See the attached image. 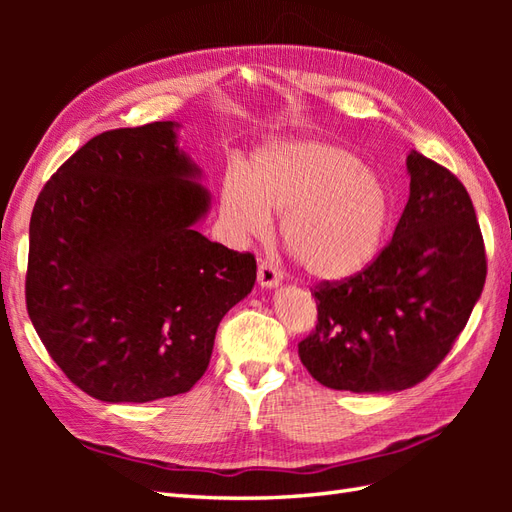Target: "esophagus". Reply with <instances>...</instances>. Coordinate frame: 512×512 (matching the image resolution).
<instances>
[{
    "label": "esophagus",
    "instance_id": "esophagus-1",
    "mask_svg": "<svg viewBox=\"0 0 512 512\" xmlns=\"http://www.w3.org/2000/svg\"><path fill=\"white\" fill-rule=\"evenodd\" d=\"M282 282V271L275 265H271L269 260H260L258 262V284L262 288H275Z\"/></svg>",
    "mask_w": 512,
    "mask_h": 512
}]
</instances>
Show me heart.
I'll return each instance as SVG.
<instances>
[{
  "instance_id": "obj_1",
  "label": "heart",
  "mask_w": 512,
  "mask_h": 512,
  "mask_svg": "<svg viewBox=\"0 0 512 512\" xmlns=\"http://www.w3.org/2000/svg\"><path fill=\"white\" fill-rule=\"evenodd\" d=\"M220 211L237 237L262 235L282 215V241L316 280L367 269L389 232L393 196L378 170L322 141H273L222 179Z\"/></svg>"
}]
</instances>
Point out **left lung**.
Returning a JSON list of instances; mask_svg holds the SVG:
<instances>
[{"mask_svg": "<svg viewBox=\"0 0 512 512\" xmlns=\"http://www.w3.org/2000/svg\"><path fill=\"white\" fill-rule=\"evenodd\" d=\"M410 198L374 262L312 294L318 322L299 342L312 378L335 391L389 393L423 382L451 352L487 277L483 232L463 183L410 151Z\"/></svg>", "mask_w": 512, "mask_h": 512, "instance_id": "8db88e82", "label": "left lung"}]
</instances>
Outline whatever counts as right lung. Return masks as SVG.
Here are the masks:
<instances>
[{
	"label": "right lung",
	"instance_id": "right-lung-1",
	"mask_svg": "<svg viewBox=\"0 0 512 512\" xmlns=\"http://www.w3.org/2000/svg\"><path fill=\"white\" fill-rule=\"evenodd\" d=\"M175 123L91 138L44 183L29 222L27 314L66 378L100 401L188 393L256 258L194 230L209 196Z\"/></svg>",
	"mask_w": 512,
	"mask_h": 512
}]
</instances>
